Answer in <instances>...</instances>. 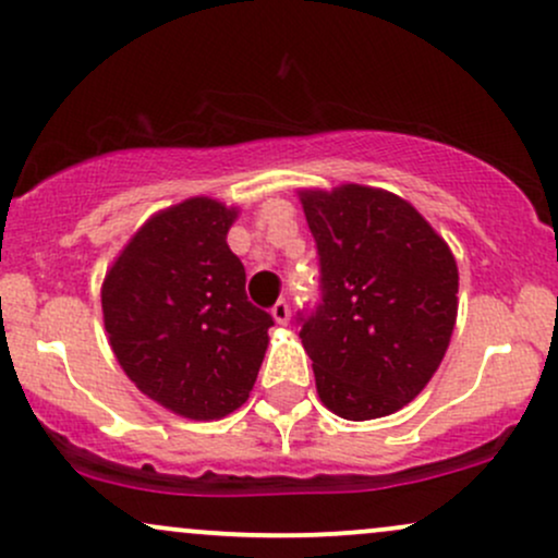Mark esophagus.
<instances>
[{"label":"esophagus","mask_w":558,"mask_h":558,"mask_svg":"<svg viewBox=\"0 0 558 558\" xmlns=\"http://www.w3.org/2000/svg\"><path fill=\"white\" fill-rule=\"evenodd\" d=\"M272 317H275V323H278V325H286L288 323V317H291V306H288L286 299L275 301V304H272Z\"/></svg>","instance_id":"esophagus-1"}]
</instances>
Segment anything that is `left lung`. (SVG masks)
I'll list each match as a JSON object with an SVG mask.
<instances>
[{
    "instance_id": "8db88e82",
    "label": "left lung",
    "mask_w": 558,
    "mask_h": 558,
    "mask_svg": "<svg viewBox=\"0 0 558 558\" xmlns=\"http://www.w3.org/2000/svg\"><path fill=\"white\" fill-rule=\"evenodd\" d=\"M319 304L296 312L317 393L343 420L399 412L427 386L457 323L459 272L412 204L367 185L301 194Z\"/></svg>"
}]
</instances>
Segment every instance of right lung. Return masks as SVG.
<instances>
[{
	"instance_id": "right-lung-1",
	"label": "right lung",
	"mask_w": 558,
	"mask_h": 558,
	"mask_svg": "<svg viewBox=\"0 0 558 558\" xmlns=\"http://www.w3.org/2000/svg\"><path fill=\"white\" fill-rule=\"evenodd\" d=\"M235 209L207 196L151 217L101 286L105 328L141 393L189 420H220L248 399L272 315L246 296L230 252Z\"/></svg>"
}]
</instances>
